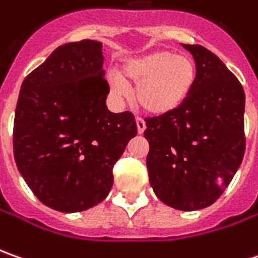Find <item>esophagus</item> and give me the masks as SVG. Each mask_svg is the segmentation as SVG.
Masks as SVG:
<instances>
[{
    "mask_svg": "<svg viewBox=\"0 0 258 258\" xmlns=\"http://www.w3.org/2000/svg\"><path fill=\"white\" fill-rule=\"evenodd\" d=\"M136 122H137V131L138 134H143L144 131H146V121L143 120V118H140V117H137L136 118Z\"/></svg>",
    "mask_w": 258,
    "mask_h": 258,
    "instance_id": "1",
    "label": "esophagus"
}]
</instances>
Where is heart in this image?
<instances>
[{
  "label": "heart",
  "mask_w": 258,
  "mask_h": 258,
  "mask_svg": "<svg viewBox=\"0 0 258 258\" xmlns=\"http://www.w3.org/2000/svg\"><path fill=\"white\" fill-rule=\"evenodd\" d=\"M196 80L197 67L192 58L170 49H154L128 58L121 74L112 71L107 77L108 88L118 100L128 95V83L136 84V104L153 115L177 110L188 98Z\"/></svg>",
  "instance_id": "b5f03b06"
}]
</instances>
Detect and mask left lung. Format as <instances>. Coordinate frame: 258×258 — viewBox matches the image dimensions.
Wrapping results in <instances>:
<instances>
[{
	"label": "left lung",
	"instance_id": "8db88e82",
	"mask_svg": "<svg viewBox=\"0 0 258 258\" xmlns=\"http://www.w3.org/2000/svg\"><path fill=\"white\" fill-rule=\"evenodd\" d=\"M188 49L197 80L181 105L147 120L150 184L164 204L181 211L211 206L243 161L244 90L226 64L201 45Z\"/></svg>",
	"mask_w": 258,
	"mask_h": 258
}]
</instances>
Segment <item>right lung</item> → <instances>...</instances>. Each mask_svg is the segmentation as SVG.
Segmentation results:
<instances>
[{
  "label": "right lung",
  "instance_id": "add662e5",
  "mask_svg": "<svg viewBox=\"0 0 258 258\" xmlns=\"http://www.w3.org/2000/svg\"><path fill=\"white\" fill-rule=\"evenodd\" d=\"M102 44L84 40L55 48L24 80L14 120V157L47 207L84 211L111 190L112 167L137 136L131 112L107 108Z\"/></svg>",
  "mask_w": 258,
  "mask_h": 258
}]
</instances>
